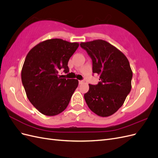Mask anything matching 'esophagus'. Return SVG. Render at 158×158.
<instances>
[{
	"label": "esophagus",
	"instance_id": "1",
	"mask_svg": "<svg viewBox=\"0 0 158 158\" xmlns=\"http://www.w3.org/2000/svg\"><path fill=\"white\" fill-rule=\"evenodd\" d=\"M79 83L81 85V84H83L84 83V81H82V80H79Z\"/></svg>",
	"mask_w": 158,
	"mask_h": 158
}]
</instances>
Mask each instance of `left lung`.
Here are the masks:
<instances>
[{"label": "left lung", "mask_w": 158, "mask_h": 158, "mask_svg": "<svg viewBox=\"0 0 158 158\" xmlns=\"http://www.w3.org/2000/svg\"><path fill=\"white\" fill-rule=\"evenodd\" d=\"M93 62V73L100 75L97 85L89 84L84 94L89 108L102 117L109 116L123 106L131 91L132 71L123 53L105 40L81 42Z\"/></svg>", "instance_id": "left-lung-1"}]
</instances>
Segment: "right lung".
Wrapping results in <instances>:
<instances>
[{"mask_svg": "<svg viewBox=\"0 0 158 158\" xmlns=\"http://www.w3.org/2000/svg\"><path fill=\"white\" fill-rule=\"evenodd\" d=\"M79 47L61 39L40 42L27 54L22 67V82L30 102L42 114L55 116L68 106L78 87V80L61 78L58 71L69 73V58Z\"/></svg>", "mask_w": 158, "mask_h": 158, "instance_id": "obj_1", "label": "right lung"}]
</instances>
